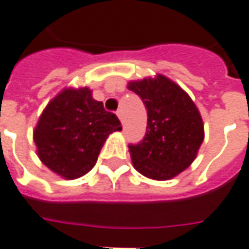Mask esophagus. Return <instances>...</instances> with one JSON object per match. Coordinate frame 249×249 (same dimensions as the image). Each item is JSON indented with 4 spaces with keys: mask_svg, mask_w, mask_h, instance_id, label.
I'll use <instances>...</instances> for the list:
<instances>
[{
    "mask_svg": "<svg viewBox=\"0 0 249 249\" xmlns=\"http://www.w3.org/2000/svg\"><path fill=\"white\" fill-rule=\"evenodd\" d=\"M116 115H118V118L121 119V122H123V111L118 110L116 111Z\"/></svg>",
    "mask_w": 249,
    "mask_h": 249,
    "instance_id": "obj_1",
    "label": "esophagus"
}]
</instances>
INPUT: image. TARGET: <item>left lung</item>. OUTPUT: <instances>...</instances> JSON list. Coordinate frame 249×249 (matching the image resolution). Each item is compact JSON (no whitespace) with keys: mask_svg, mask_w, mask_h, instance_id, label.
<instances>
[{"mask_svg":"<svg viewBox=\"0 0 249 249\" xmlns=\"http://www.w3.org/2000/svg\"><path fill=\"white\" fill-rule=\"evenodd\" d=\"M147 108L146 135L128 151L144 177L167 181L192 165L204 141V123L195 102L163 75L128 82Z\"/></svg>","mask_w":249,"mask_h":249,"instance_id":"8db88e82","label":"left lung"}]
</instances>
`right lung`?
Segmentation results:
<instances>
[{"label":"right lung","instance_id":"obj_1","mask_svg":"<svg viewBox=\"0 0 249 249\" xmlns=\"http://www.w3.org/2000/svg\"><path fill=\"white\" fill-rule=\"evenodd\" d=\"M115 114L105 110L88 87L64 88L49 102L33 130L37 156L65 179L87 174L106 139L121 131Z\"/></svg>","mask_w":249,"mask_h":249}]
</instances>
